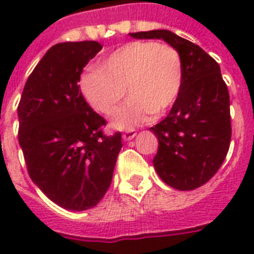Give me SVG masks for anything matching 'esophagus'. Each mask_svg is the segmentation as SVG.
<instances>
[{
  "label": "esophagus",
  "mask_w": 254,
  "mask_h": 254,
  "mask_svg": "<svg viewBox=\"0 0 254 254\" xmlns=\"http://www.w3.org/2000/svg\"><path fill=\"white\" fill-rule=\"evenodd\" d=\"M135 134H137V131H135L134 129H129V130H125L123 133V139H124V141H130V139L134 138Z\"/></svg>",
  "instance_id": "esophagus-1"
}]
</instances>
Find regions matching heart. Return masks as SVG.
Segmentation results:
<instances>
[{"label": "heart", "instance_id": "b5f03b06", "mask_svg": "<svg viewBox=\"0 0 254 254\" xmlns=\"http://www.w3.org/2000/svg\"><path fill=\"white\" fill-rule=\"evenodd\" d=\"M183 62L167 43L133 41L108 55L81 76L84 99L103 115L113 113L127 93L131 99L112 116V127L131 129L151 113L162 115L181 95Z\"/></svg>", "mask_w": 254, "mask_h": 254}]
</instances>
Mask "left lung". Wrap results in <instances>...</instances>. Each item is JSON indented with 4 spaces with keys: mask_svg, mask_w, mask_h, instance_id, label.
Segmentation results:
<instances>
[{
    "mask_svg": "<svg viewBox=\"0 0 254 254\" xmlns=\"http://www.w3.org/2000/svg\"><path fill=\"white\" fill-rule=\"evenodd\" d=\"M130 35L163 39L181 54V95L166 119L150 127L159 142L153 163L166 185L181 191L197 189L220 169L232 135L229 92L220 65L199 46L169 30Z\"/></svg>",
    "mask_w": 254,
    "mask_h": 254,
    "instance_id": "1",
    "label": "left lung"
}]
</instances>
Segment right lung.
I'll return each instance as SVG.
<instances>
[{"mask_svg":"<svg viewBox=\"0 0 254 254\" xmlns=\"http://www.w3.org/2000/svg\"><path fill=\"white\" fill-rule=\"evenodd\" d=\"M103 49L99 42H64L45 54L18 104V141L31 181L54 203L84 211L109 189L121 133L107 135L105 119L81 93L80 75Z\"/></svg>","mask_w":254,"mask_h":254,"instance_id":"add662e5","label":"right lung"}]
</instances>
